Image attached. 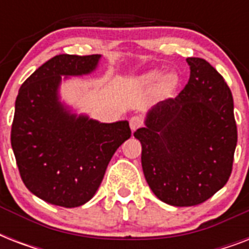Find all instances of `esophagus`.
<instances>
[{"instance_id":"esophagus-1","label":"esophagus","mask_w":249,"mask_h":249,"mask_svg":"<svg viewBox=\"0 0 249 249\" xmlns=\"http://www.w3.org/2000/svg\"><path fill=\"white\" fill-rule=\"evenodd\" d=\"M143 124V120H142V117L138 116V115H134L129 119V125H130V129H132V132H136L137 129L141 128Z\"/></svg>"}]
</instances>
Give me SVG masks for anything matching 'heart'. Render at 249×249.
Returning <instances> with one entry per match:
<instances>
[{
  "instance_id": "b5f03b06",
  "label": "heart",
  "mask_w": 249,
  "mask_h": 249,
  "mask_svg": "<svg viewBox=\"0 0 249 249\" xmlns=\"http://www.w3.org/2000/svg\"><path fill=\"white\" fill-rule=\"evenodd\" d=\"M160 76H161V72L160 71H151L148 72L147 75L144 76V81L146 83H156L158 80L160 79ZM176 83H177V79H176V76L169 73V75H165L164 76L163 81H161V86H163L164 89L169 90V89H173L174 86H176Z\"/></svg>"
}]
</instances>
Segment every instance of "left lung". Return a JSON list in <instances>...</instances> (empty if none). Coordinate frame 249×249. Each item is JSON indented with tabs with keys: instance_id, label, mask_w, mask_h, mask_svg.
<instances>
[{
	"instance_id": "1",
	"label": "left lung",
	"mask_w": 249,
	"mask_h": 249,
	"mask_svg": "<svg viewBox=\"0 0 249 249\" xmlns=\"http://www.w3.org/2000/svg\"><path fill=\"white\" fill-rule=\"evenodd\" d=\"M190 79L176 98L147 112L134 132L150 189L174 207L208 200L228 182L238 132L232 94L224 77L201 58H187Z\"/></svg>"
}]
</instances>
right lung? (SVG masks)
I'll return each instance as SVG.
<instances>
[{"instance_id": "1", "label": "right lung", "mask_w": 249, "mask_h": 249, "mask_svg": "<svg viewBox=\"0 0 249 249\" xmlns=\"http://www.w3.org/2000/svg\"><path fill=\"white\" fill-rule=\"evenodd\" d=\"M99 59V54L55 55L18 93L11 147L25 187L50 204L75 208L89 201L115 151L132 136L128 121L105 124L60 103L62 76L88 75Z\"/></svg>"}]
</instances>
